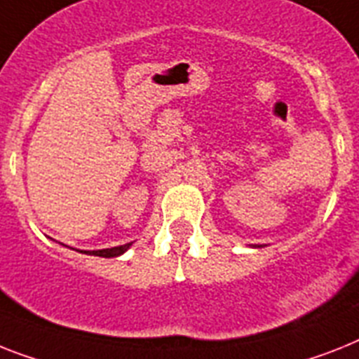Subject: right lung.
Segmentation results:
<instances>
[{"label": "right lung", "instance_id": "right-lung-1", "mask_svg": "<svg viewBox=\"0 0 359 359\" xmlns=\"http://www.w3.org/2000/svg\"><path fill=\"white\" fill-rule=\"evenodd\" d=\"M130 244H124V245H117V248H108V250H97V251H84V250H75L79 253H84V255H95V257H104V259H111V257H119V255L126 253L130 250ZM73 250V248H71Z\"/></svg>", "mask_w": 359, "mask_h": 359}]
</instances>
